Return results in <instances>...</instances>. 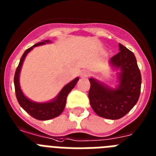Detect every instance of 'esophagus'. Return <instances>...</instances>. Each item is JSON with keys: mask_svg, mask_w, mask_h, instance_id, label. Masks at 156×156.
<instances>
[{"mask_svg": "<svg viewBox=\"0 0 156 156\" xmlns=\"http://www.w3.org/2000/svg\"><path fill=\"white\" fill-rule=\"evenodd\" d=\"M88 76H89V72H87V71H86V70L81 71L80 76L82 77V78H87Z\"/></svg>", "mask_w": 156, "mask_h": 156, "instance_id": "34e87169", "label": "esophagus"}]
</instances>
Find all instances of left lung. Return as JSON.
I'll list each match as a JSON object with an SVG mask.
<instances>
[{
	"label": "left lung",
	"instance_id": "obj_1",
	"mask_svg": "<svg viewBox=\"0 0 156 156\" xmlns=\"http://www.w3.org/2000/svg\"><path fill=\"white\" fill-rule=\"evenodd\" d=\"M119 47V53L109 60L112 70H119L118 85L114 88L95 78H89L90 104L99 116L105 119H118L124 116L140 97L142 79L136 56L121 44Z\"/></svg>",
	"mask_w": 156,
	"mask_h": 156
}]
</instances>
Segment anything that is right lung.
Segmentation results:
<instances>
[{
  "mask_svg": "<svg viewBox=\"0 0 156 156\" xmlns=\"http://www.w3.org/2000/svg\"><path fill=\"white\" fill-rule=\"evenodd\" d=\"M47 43H51V41H48V40L43 41L42 42H39V43L36 44L31 48H28L20 58V63L18 64L17 69H16V73H15V76H14V86H15V92H16L18 103L20 105V107L26 112L29 113L31 116H33L35 119H39V120H48V119H53L55 117L59 116L63 112L64 109V107L66 104L67 96H68L69 92L73 89V87H75L77 81L79 80V77H76V79L69 82V83H67L66 85L64 86L62 89L60 90V92L58 93L57 96L48 102H35V101L29 100L28 97L24 96L22 90L20 88V81H19L23 62L26 57L27 54L29 53L30 51H32L33 48L37 47V46L44 45Z\"/></svg>",
  "mask_w": 156,
  "mask_h": 156,
  "instance_id": "right-lung-1",
  "label": "right lung"
}]
</instances>
